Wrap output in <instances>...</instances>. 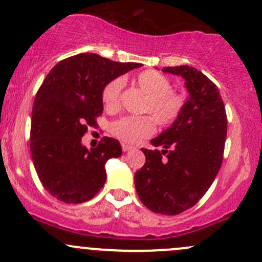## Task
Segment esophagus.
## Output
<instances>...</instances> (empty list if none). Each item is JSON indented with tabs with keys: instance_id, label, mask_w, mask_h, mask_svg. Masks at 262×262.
<instances>
[{
	"instance_id": "34e87169",
	"label": "esophagus",
	"mask_w": 262,
	"mask_h": 262,
	"mask_svg": "<svg viewBox=\"0 0 262 262\" xmlns=\"http://www.w3.org/2000/svg\"><path fill=\"white\" fill-rule=\"evenodd\" d=\"M121 148H123L124 152H129V150L134 149L133 146H128V144H123V146H121Z\"/></svg>"
}]
</instances>
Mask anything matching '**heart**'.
Masks as SVG:
<instances>
[{
  "instance_id": "1",
  "label": "heart",
  "mask_w": 262,
  "mask_h": 262,
  "mask_svg": "<svg viewBox=\"0 0 262 262\" xmlns=\"http://www.w3.org/2000/svg\"><path fill=\"white\" fill-rule=\"evenodd\" d=\"M124 80L114 78L102 89V102L110 110L118 109ZM137 84L147 95L143 112L150 113L161 125H170L181 114L185 100L181 95L172 92V83L157 71H144L137 77ZM155 130L149 116H124L113 123L112 133L126 143H137L147 138Z\"/></svg>"
}]
</instances>
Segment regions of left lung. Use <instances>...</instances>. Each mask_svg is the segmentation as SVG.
Listing matches in <instances>:
<instances>
[{"instance_id": "obj_1", "label": "left lung", "mask_w": 262, "mask_h": 262, "mask_svg": "<svg viewBox=\"0 0 262 262\" xmlns=\"http://www.w3.org/2000/svg\"><path fill=\"white\" fill-rule=\"evenodd\" d=\"M181 76L189 96L181 114L150 141L146 163L134 175L141 202L155 213L176 215L194 207L213 184L227 137V115L218 87L196 68L165 67Z\"/></svg>"}]
</instances>
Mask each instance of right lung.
I'll list each match as a JSON object with an SVG mask.
<instances>
[{"label": "right lung", "mask_w": 262, "mask_h": 262, "mask_svg": "<svg viewBox=\"0 0 262 262\" xmlns=\"http://www.w3.org/2000/svg\"><path fill=\"white\" fill-rule=\"evenodd\" d=\"M139 67L141 63L81 53L60 60L47 75L31 112L30 152L41 184L55 199L78 204L104 186L105 165L120 157V143L104 137L96 148L87 149L82 137L102 114L105 84Z\"/></svg>", "instance_id": "obj_1"}]
</instances>
